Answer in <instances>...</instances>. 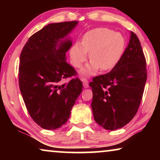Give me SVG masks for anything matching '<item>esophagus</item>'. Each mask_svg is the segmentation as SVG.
Returning a JSON list of instances; mask_svg holds the SVG:
<instances>
[{
  "label": "esophagus",
  "mask_w": 160,
  "mask_h": 160,
  "mask_svg": "<svg viewBox=\"0 0 160 160\" xmlns=\"http://www.w3.org/2000/svg\"><path fill=\"white\" fill-rule=\"evenodd\" d=\"M82 81L83 82V85H84V88H88V87H89V83H88V81H87V78H82Z\"/></svg>",
  "instance_id": "esophagus-1"
}]
</instances>
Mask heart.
I'll list each match as a JSON object with an SVG mask.
<instances>
[{
	"mask_svg": "<svg viewBox=\"0 0 160 160\" xmlns=\"http://www.w3.org/2000/svg\"><path fill=\"white\" fill-rule=\"evenodd\" d=\"M125 49V40L119 32L105 28L87 32L82 43H76L70 50L72 65L80 68L89 52L91 62L81 71L83 75H92L98 70L108 71L117 66Z\"/></svg>",
	"mask_w": 160,
	"mask_h": 160,
	"instance_id": "b5f03b06",
	"label": "heart"
}]
</instances>
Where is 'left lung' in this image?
I'll list each match as a JSON object with an SVG mask.
<instances>
[{
	"mask_svg": "<svg viewBox=\"0 0 160 160\" xmlns=\"http://www.w3.org/2000/svg\"><path fill=\"white\" fill-rule=\"evenodd\" d=\"M146 78V62L141 42L131 31L129 44L117 66L89 83L95 121L108 130L128 124L138 110Z\"/></svg>",
	"mask_w": 160,
	"mask_h": 160,
	"instance_id": "8db88e82",
	"label": "left lung"
}]
</instances>
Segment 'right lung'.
Returning <instances> with one entry per match:
<instances>
[{
	"mask_svg": "<svg viewBox=\"0 0 160 160\" xmlns=\"http://www.w3.org/2000/svg\"><path fill=\"white\" fill-rule=\"evenodd\" d=\"M77 24H49L30 36L22 50L19 89L30 116L45 130H55L66 123L82 91L79 78L62 83L76 75L65 60V53L72 46L68 35Z\"/></svg>",
	"mask_w": 160,
	"mask_h": 160,
	"instance_id": "1",
	"label": "right lung"
}]
</instances>
